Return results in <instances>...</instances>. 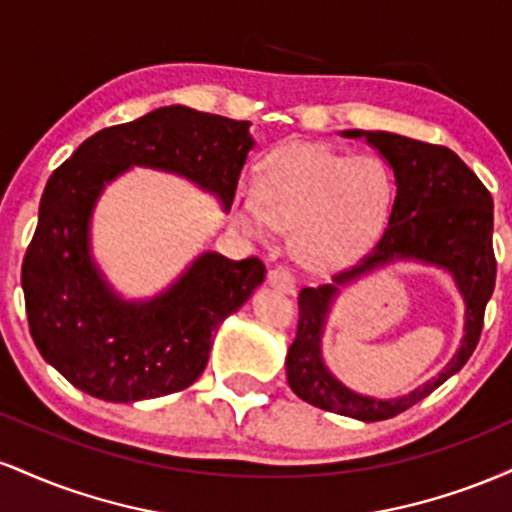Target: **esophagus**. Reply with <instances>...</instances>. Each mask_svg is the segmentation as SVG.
<instances>
[{"mask_svg":"<svg viewBox=\"0 0 512 512\" xmlns=\"http://www.w3.org/2000/svg\"><path fill=\"white\" fill-rule=\"evenodd\" d=\"M267 284L272 286V289H276V291L293 293V291H296V276H293L289 269L274 267V269H269Z\"/></svg>","mask_w":512,"mask_h":512,"instance_id":"1","label":"esophagus"}]
</instances>
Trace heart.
I'll return each instance as SVG.
<instances>
[{
  "instance_id": "1",
  "label": "heart",
  "mask_w": 512,
  "mask_h": 512,
  "mask_svg": "<svg viewBox=\"0 0 512 512\" xmlns=\"http://www.w3.org/2000/svg\"><path fill=\"white\" fill-rule=\"evenodd\" d=\"M395 182L375 156L291 146L269 158L257 199L240 204V221L260 233L269 221L296 228L293 248L305 260H332L383 228Z\"/></svg>"
}]
</instances>
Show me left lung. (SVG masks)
I'll list each match as a JSON object with an SVG mask.
<instances>
[{
  "label": "left lung",
  "mask_w": 512,
  "mask_h": 512,
  "mask_svg": "<svg viewBox=\"0 0 512 512\" xmlns=\"http://www.w3.org/2000/svg\"><path fill=\"white\" fill-rule=\"evenodd\" d=\"M378 149L392 173L397 195L378 243L356 267L298 293V332L286 356V378L303 402L358 421H385L431 395L455 375L477 349L484 310L496 286L493 199L484 182L448 146L416 142L392 132L349 129ZM395 259H416L448 268L465 298V337L453 361L424 388L397 400L358 396L338 383L321 361V330L333 296L358 275Z\"/></svg>",
  "instance_id": "left-lung-1"
}]
</instances>
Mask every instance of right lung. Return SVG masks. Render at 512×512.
<instances>
[{
  "label": "right lung",
  "instance_id": "add662e5",
  "mask_svg": "<svg viewBox=\"0 0 512 512\" xmlns=\"http://www.w3.org/2000/svg\"><path fill=\"white\" fill-rule=\"evenodd\" d=\"M250 122L168 105L88 137L45 185L21 267L40 356L105 402L173 395L207 368L211 334L264 281L260 257L204 252L151 301H122L91 260V214L108 182L132 166L192 180L231 209L250 149Z\"/></svg>",
  "mask_w": 512,
  "mask_h": 512
}]
</instances>
